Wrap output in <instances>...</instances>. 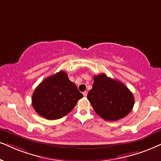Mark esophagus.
Here are the masks:
<instances>
[{"mask_svg": "<svg viewBox=\"0 0 161 161\" xmlns=\"http://www.w3.org/2000/svg\"><path fill=\"white\" fill-rule=\"evenodd\" d=\"M82 93H83V96H84V97H87V91H84Z\"/></svg>", "mask_w": 161, "mask_h": 161, "instance_id": "1", "label": "esophagus"}]
</instances>
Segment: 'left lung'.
Listing matches in <instances>:
<instances>
[{
  "instance_id": "left-lung-1",
  "label": "left lung",
  "mask_w": 161,
  "mask_h": 161,
  "mask_svg": "<svg viewBox=\"0 0 161 161\" xmlns=\"http://www.w3.org/2000/svg\"><path fill=\"white\" fill-rule=\"evenodd\" d=\"M93 79L87 98L95 112L108 121L118 120L129 114L135 104L133 93L129 89L105 74L94 76Z\"/></svg>"
}]
</instances>
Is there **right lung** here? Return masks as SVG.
Returning <instances> with one entry per match:
<instances>
[{"label": "right lung", "instance_id": "add662e5", "mask_svg": "<svg viewBox=\"0 0 161 161\" xmlns=\"http://www.w3.org/2000/svg\"><path fill=\"white\" fill-rule=\"evenodd\" d=\"M83 95L76 85L61 70L44 79L35 89L32 97L33 108L47 119H60L76 106Z\"/></svg>", "mask_w": 161, "mask_h": 161}]
</instances>
